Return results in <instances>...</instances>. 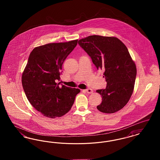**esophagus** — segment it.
Wrapping results in <instances>:
<instances>
[{"instance_id": "1", "label": "esophagus", "mask_w": 160, "mask_h": 160, "mask_svg": "<svg viewBox=\"0 0 160 160\" xmlns=\"http://www.w3.org/2000/svg\"><path fill=\"white\" fill-rule=\"evenodd\" d=\"M84 91L86 92H87V93H93V90H92V89H91V88L86 89L84 90Z\"/></svg>"}]
</instances>
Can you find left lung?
Here are the masks:
<instances>
[{"label": "left lung", "mask_w": 160, "mask_h": 160, "mask_svg": "<svg viewBox=\"0 0 160 160\" xmlns=\"http://www.w3.org/2000/svg\"><path fill=\"white\" fill-rule=\"evenodd\" d=\"M78 44L91 58L97 69L104 71L106 88L97 91L102 97L97 109L105 113L120 110L132 95L137 74L127 47L118 38L99 35L82 38Z\"/></svg>", "instance_id": "obj_1"}]
</instances>
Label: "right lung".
Listing matches in <instances>:
<instances>
[{
	"mask_svg": "<svg viewBox=\"0 0 160 160\" xmlns=\"http://www.w3.org/2000/svg\"><path fill=\"white\" fill-rule=\"evenodd\" d=\"M77 41L47 44L30 53L22 77L23 89L32 106L46 117L53 119L67 113L80 92L56 83L63 63Z\"/></svg>",
	"mask_w": 160,
	"mask_h": 160,
	"instance_id": "add662e5",
	"label": "right lung"
}]
</instances>
